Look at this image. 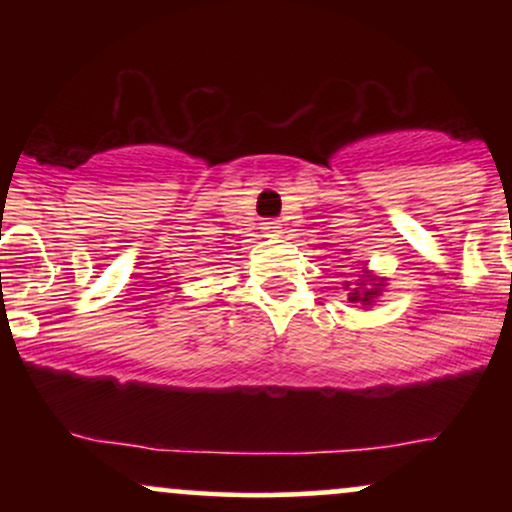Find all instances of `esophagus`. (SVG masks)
Masks as SVG:
<instances>
[{"mask_svg": "<svg viewBox=\"0 0 512 512\" xmlns=\"http://www.w3.org/2000/svg\"><path fill=\"white\" fill-rule=\"evenodd\" d=\"M262 231L267 233V236H281V233H284V223L276 221V219H269L262 223Z\"/></svg>", "mask_w": 512, "mask_h": 512, "instance_id": "esophagus-1", "label": "esophagus"}]
</instances>
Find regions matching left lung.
Wrapping results in <instances>:
<instances>
[{
	"label": "left lung",
	"instance_id": "8db88e82",
	"mask_svg": "<svg viewBox=\"0 0 512 512\" xmlns=\"http://www.w3.org/2000/svg\"><path fill=\"white\" fill-rule=\"evenodd\" d=\"M387 286L385 276H378L375 272H370L368 267L361 269V274L356 276V281H346L344 289L349 291V303H361L363 308H370L380 296H383V289Z\"/></svg>",
	"mask_w": 512,
	"mask_h": 512
}]
</instances>
